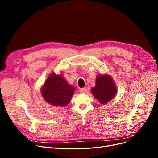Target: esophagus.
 <instances>
[{
    "label": "esophagus",
    "mask_w": 158,
    "mask_h": 158,
    "mask_svg": "<svg viewBox=\"0 0 158 158\" xmlns=\"http://www.w3.org/2000/svg\"><path fill=\"white\" fill-rule=\"evenodd\" d=\"M79 91H80V94H84V93H85V92H86V89L84 88H80V89H79Z\"/></svg>",
    "instance_id": "1"
}]
</instances>
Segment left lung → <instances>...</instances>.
I'll use <instances>...</instances> for the list:
<instances>
[{"mask_svg": "<svg viewBox=\"0 0 158 158\" xmlns=\"http://www.w3.org/2000/svg\"><path fill=\"white\" fill-rule=\"evenodd\" d=\"M91 89L95 98L102 105L111 101L117 93L115 83L111 76L107 74L98 75L95 85Z\"/></svg>", "mask_w": 158, "mask_h": 158, "instance_id": "8db88e82", "label": "left lung"}]
</instances>
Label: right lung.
<instances>
[{"mask_svg":"<svg viewBox=\"0 0 158 158\" xmlns=\"http://www.w3.org/2000/svg\"><path fill=\"white\" fill-rule=\"evenodd\" d=\"M75 87L68 84L63 75L54 72L49 74L41 88V93L45 101L52 106L64 107L70 103Z\"/></svg>","mask_w":158,"mask_h":158,"instance_id":"obj_1","label":"right lung"}]
</instances>
